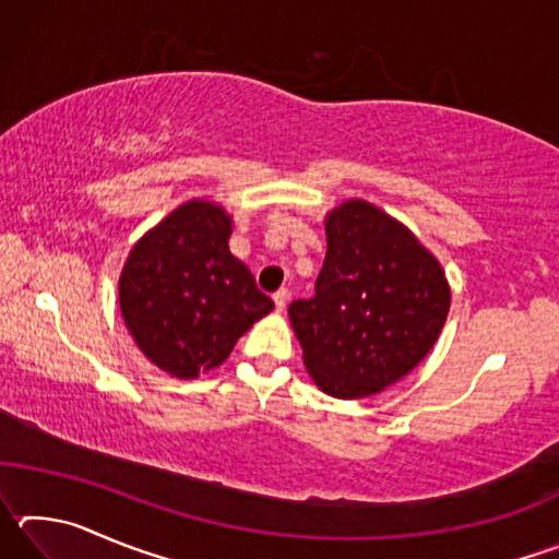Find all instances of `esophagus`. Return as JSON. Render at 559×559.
Instances as JSON below:
<instances>
[{
	"label": "esophagus",
	"mask_w": 559,
	"mask_h": 559,
	"mask_svg": "<svg viewBox=\"0 0 559 559\" xmlns=\"http://www.w3.org/2000/svg\"><path fill=\"white\" fill-rule=\"evenodd\" d=\"M273 302H276V310L281 313V310H286V302H288V290L281 288L273 293Z\"/></svg>",
	"instance_id": "34e87169"
}]
</instances>
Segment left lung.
Masks as SVG:
<instances>
[{
	"label": "left lung",
	"instance_id": "obj_1",
	"mask_svg": "<svg viewBox=\"0 0 559 559\" xmlns=\"http://www.w3.org/2000/svg\"><path fill=\"white\" fill-rule=\"evenodd\" d=\"M325 236L316 296L290 302V325L318 390L362 400L400 382L431 353L451 288L414 231L370 202L330 210Z\"/></svg>",
	"mask_w": 559,
	"mask_h": 559
}]
</instances>
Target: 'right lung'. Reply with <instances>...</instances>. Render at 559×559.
Returning <instances> with one entry per match:
<instances>
[{
	"label": "right lung",
	"mask_w": 559,
	"mask_h": 559,
	"mask_svg": "<svg viewBox=\"0 0 559 559\" xmlns=\"http://www.w3.org/2000/svg\"><path fill=\"white\" fill-rule=\"evenodd\" d=\"M231 214L189 200L132 246L118 281L128 333L150 362L177 380L219 367L273 300L229 251Z\"/></svg>",
	"instance_id": "right-lung-1"
}]
</instances>
